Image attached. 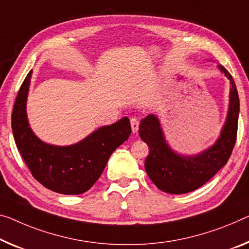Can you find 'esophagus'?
Segmentation results:
<instances>
[{
  "label": "esophagus",
  "instance_id": "34e87169",
  "mask_svg": "<svg viewBox=\"0 0 249 249\" xmlns=\"http://www.w3.org/2000/svg\"><path fill=\"white\" fill-rule=\"evenodd\" d=\"M130 124H131L132 132H138V130H139V120H138L137 118H131V119H130Z\"/></svg>",
  "mask_w": 249,
  "mask_h": 249
}]
</instances>
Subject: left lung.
Here are the masks:
<instances>
[{
	"label": "left lung",
	"instance_id": "left-lung-1",
	"mask_svg": "<svg viewBox=\"0 0 249 249\" xmlns=\"http://www.w3.org/2000/svg\"><path fill=\"white\" fill-rule=\"evenodd\" d=\"M219 69L231 80V103L226 124L212 148L195 157L175 154L164 141L159 121L154 114L141 120L140 138L149 147L144 168L152 182L168 194H186L210 180L231 157L237 139L239 98L234 79L224 67Z\"/></svg>",
	"mask_w": 249,
	"mask_h": 249
}]
</instances>
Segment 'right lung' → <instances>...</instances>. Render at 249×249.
I'll return each instance as SVG.
<instances>
[{"label":"right lung","mask_w":249,"mask_h":249,"mask_svg":"<svg viewBox=\"0 0 249 249\" xmlns=\"http://www.w3.org/2000/svg\"><path fill=\"white\" fill-rule=\"evenodd\" d=\"M30 71L15 99L12 131L15 143L34 178L45 188L64 195L86 193L100 177L116 149L128 139L131 125L128 118L102 127L73 146L44 143L29 127L25 105Z\"/></svg>","instance_id":"obj_1"}]
</instances>
